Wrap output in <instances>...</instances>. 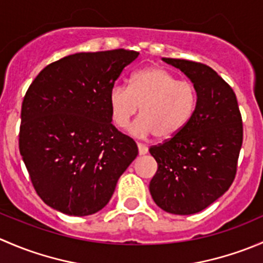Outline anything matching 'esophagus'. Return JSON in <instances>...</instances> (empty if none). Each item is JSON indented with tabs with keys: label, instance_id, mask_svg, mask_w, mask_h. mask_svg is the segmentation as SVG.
<instances>
[{
	"label": "esophagus",
	"instance_id": "esophagus-1",
	"mask_svg": "<svg viewBox=\"0 0 263 263\" xmlns=\"http://www.w3.org/2000/svg\"><path fill=\"white\" fill-rule=\"evenodd\" d=\"M137 147H139L140 155H145V154H147L148 147L146 146V145H144V144H137Z\"/></svg>",
	"mask_w": 263,
	"mask_h": 263
}]
</instances>
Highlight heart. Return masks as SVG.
Listing matches in <instances>:
<instances>
[{
    "label": "heart",
    "instance_id": "obj_1",
    "mask_svg": "<svg viewBox=\"0 0 263 263\" xmlns=\"http://www.w3.org/2000/svg\"><path fill=\"white\" fill-rule=\"evenodd\" d=\"M197 92L192 82L177 80L159 66L142 68L129 79V86L116 84L109 91L110 116L116 126L126 127L140 109L131 132L139 137L155 135L169 139L178 134L195 112Z\"/></svg>",
    "mask_w": 263,
    "mask_h": 263
}]
</instances>
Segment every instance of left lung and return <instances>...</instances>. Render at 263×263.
Masks as SVG:
<instances>
[{
	"label": "left lung",
	"mask_w": 263,
	"mask_h": 263,
	"mask_svg": "<svg viewBox=\"0 0 263 263\" xmlns=\"http://www.w3.org/2000/svg\"><path fill=\"white\" fill-rule=\"evenodd\" d=\"M193 82L195 112L184 127L148 148L158 163L150 193L174 215H192L224 195L237 174L243 123L237 97L216 71L200 62L163 58Z\"/></svg>",
	"instance_id": "1"
}]
</instances>
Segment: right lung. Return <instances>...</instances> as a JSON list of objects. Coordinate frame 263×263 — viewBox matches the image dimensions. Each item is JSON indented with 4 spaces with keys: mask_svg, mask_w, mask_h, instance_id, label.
I'll list each match as a JSON object with an SVG mask.
<instances>
[{
    "mask_svg": "<svg viewBox=\"0 0 263 263\" xmlns=\"http://www.w3.org/2000/svg\"><path fill=\"white\" fill-rule=\"evenodd\" d=\"M139 52H82L50 63L21 105L18 148L44 203L72 216L102 210L139 154L113 126L109 91Z\"/></svg>",
    "mask_w": 263,
    "mask_h": 263,
    "instance_id": "obj_1",
    "label": "right lung"
}]
</instances>
